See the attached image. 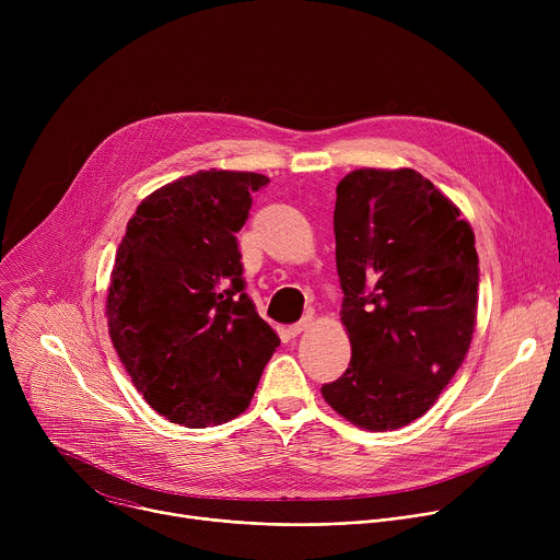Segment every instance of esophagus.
Instances as JSON below:
<instances>
[{
	"label": "esophagus",
	"mask_w": 560,
	"mask_h": 560,
	"mask_svg": "<svg viewBox=\"0 0 560 560\" xmlns=\"http://www.w3.org/2000/svg\"><path fill=\"white\" fill-rule=\"evenodd\" d=\"M312 322H314V318H312L310 314H307V316H303L299 324H292V326H288V330H285V332H288V337H292V339H294V337H299L303 330H307V328L312 326Z\"/></svg>",
	"instance_id": "esophagus-1"
}]
</instances>
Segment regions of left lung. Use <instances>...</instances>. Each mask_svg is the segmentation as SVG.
<instances>
[{
    "mask_svg": "<svg viewBox=\"0 0 560 560\" xmlns=\"http://www.w3.org/2000/svg\"><path fill=\"white\" fill-rule=\"evenodd\" d=\"M335 238L352 359L322 394L363 430L404 428L436 404L469 350L474 232L421 173L361 168L337 186Z\"/></svg>",
    "mask_w": 560,
    "mask_h": 560,
    "instance_id": "1",
    "label": "left lung"
}]
</instances>
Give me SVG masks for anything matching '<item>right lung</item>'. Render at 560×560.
Wrapping results in <instances>:
<instances>
[{"mask_svg":"<svg viewBox=\"0 0 560 560\" xmlns=\"http://www.w3.org/2000/svg\"><path fill=\"white\" fill-rule=\"evenodd\" d=\"M257 173L199 171L148 195L126 225L106 314L145 404L171 423L221 425L250 406L277 332L246 294L236 232Z\"/></svg>","mask_w":560,"mask_h":560,"instance_id":"1","label":"right lung"}]
</instances>
